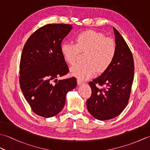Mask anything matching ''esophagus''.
Listing matches in <instances>:
<instances>
[{"label": "esophagus", "mask_w": 150, "mask_h": 150, "mask_svg": "<svg viewBox=\"0 0 150 150\" xmlns=\"http://www.w3.org/2000/svg\"><path fill=\"white\" fill-rule=\"evenodd\" d=\"M84 82V81L81 80V79H77V84L79 85H81L82 84H83Z\"/></svg>", "instance_id": "obj_1"}]
</instances>
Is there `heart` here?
Masks as SVG:
<instances>
[{
	"label": "heart",
	"mask_w": 150,
	"mask_h": 150,
	"mask_svg": "<svg viewBox=\"0 0 150 150\" xmlns=\"http://www.w3.org/2000/svg\"><path fill=\"white\" fill-rule=\"evenodd\" d=\"M75 44L63 42L60 52L64 59L69 64H73L80 53H84L83 63L71 67V73L80 79L91 77L98 71L103 73L110 68L117 53L114 40L106 37L103 33L94 30H86L79 33L75 37Z\"/></svg>",
	"instance_id": "obj_1"
}]
</instances>
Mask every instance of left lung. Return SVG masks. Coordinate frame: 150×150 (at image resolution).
<instances>
[{"label": "left lung", "mask_w": 150, "mask_h": 150, "mask_svg": "<svg viewBox=\"0 0 150 150\" xmlns=\"http://www.w3.org/2000/svg\"><path fill=\"white\" fill-rule=\"evenodd\" d=\"M117 53L113 62L100 77L89 82L91 95L86 101L88 110L100 120L113 119L128 103L134 76L132 53L122 35L113 28Z\"/></svg>", "instance_id": "8db88e82"}]
</instances>
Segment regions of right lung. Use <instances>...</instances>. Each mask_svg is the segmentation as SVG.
Returning <instances> with one entry per match:
<instances>
[{"label": "right lung", "mask_w": 150, "mask_h": 150, "mask_svg": "<svg viewBox=\"0 0 150 150\" xmlns=\"http://www.w3.org/2000/svg\"><path fill=\"white\" fill-rule=\"evenodd\" d=\"M71 29V24H46L31 35L22 50L19 83L31 110L39 116L58 114L64 106L67 93L77 86L75 77L56 79L69 72L60 46Z\"/></svg>", "instance_id": "1"}]
</instances>
